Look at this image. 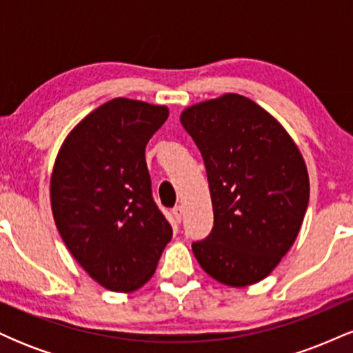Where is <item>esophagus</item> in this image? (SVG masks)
<instances>
[{
  "label": "esophagus",
  "instance_id": "34e87169",
  "mask_svg": "<svg viewBox=\"0 0 353 353\" xmlns=\"http://www.w3.org/2000/svg\"><path fill=\"white\" fill-rule=\"evenodd\" d=\"M172 216H174V219H176V222L182 221V208H181V205H176V208L172 209Z\"/></svg>",
  "mask_w": 353,
  "mask_h": 353
}]
</instances>
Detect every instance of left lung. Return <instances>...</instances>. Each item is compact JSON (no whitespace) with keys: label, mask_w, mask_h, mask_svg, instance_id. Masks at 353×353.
Masks as SVG:
<instances>
[{"label":"left lung","mask_w":353,"mask_h":353,"mask_svg":"<svg viewBox=\"0 0 353 353\" xmlns=\"http://www.w3.org/2000/svg\"><path fill=\"white\" fill-rule=\"evenodd\" d=\"M182 128L204 159L214 228L192 250L230 287L265 279L289 252L309 205V174L297 145L254 101L224 94L185 109Z\"/></svg>","instance_id":"obj_1"}]
</instances>
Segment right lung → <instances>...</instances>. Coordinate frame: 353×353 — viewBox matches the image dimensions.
<instances>
[{"instance_id":"1","label":"right lung","mask_w":353,"mask_h":353,"mask_svg":"<svg viewBox=\"0 0 353 353\" xmlns=\"http://www.w3.org/2000/svg\"><path fill=\"white\" fill-rule=\"evenodd\" d=\"M168 116L165 106L108 101L72 129L56 157V228L72 257L109 290L143 287L172 237L154 202L144 156Z\"/></svg>"}]
</instances>
